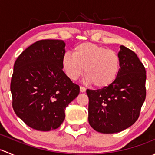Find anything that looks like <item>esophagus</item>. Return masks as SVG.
Listing matches in <instances>:
<instances>
[{
  "label": "esophagus",
  "mask_w": 155,
  "mask_h": 155,
  "mask_svg": "<svg viewBox=\"0 0 155 155\" xmlns=\"http://www.w3.org/2000/svg\"><path fill=\"white\" fill-rule=\"evenodd\" d=\"M86 91V88L83 86H80V91L81 92H85Z\"/></svg>",
  "instance_id": "1"
}]
</instances>
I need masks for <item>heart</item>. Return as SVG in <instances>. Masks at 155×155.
<instances>
[{
    "label": "heart",
    "instance_id": "heart-1",
    "mask_svg": "<svg viewBox=\"0 0 155 155\" xmlns=\"http://www.w3.org/2000/svg\"><path fill=\"white\" fill-rule=\"evenodd\" d=\"M62 66L70 79L76 80L84 73L86 80L96 87L110 85L116 79L121 67L118 53L92 43H82L73 48V54L67 52Z\"/></svg>",
    "mask_w": 155,
    "mask_h": 155
}]
</instances>
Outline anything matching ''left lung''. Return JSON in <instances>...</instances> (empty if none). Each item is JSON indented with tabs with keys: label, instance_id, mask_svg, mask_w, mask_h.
<instances>
[{
	"label": "left lung",
	"instance_id": "left-lung-1",
	"mask_svg": "<svg viewBox=\"0 0 155 155\" xmlns=\"http://www.w3.org/2000/svg\"><path fill=\"white\" fill-rule=\"evenodd\" d=\"M119 73L108 87L87 89L88 122L102 134L122 131L138 119L146 97L145 69L132 50L121 46Z\"/></svg>",
	"mask_w": 155,
	"mask_h": 155
}]
</instances>
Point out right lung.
I'll list each match as a JSON object with an SVG mask.
<instances>
[{"label": "right lung", "mask_w": 155, "mask_h": 155, "mask_svg": "<svg viewBox=\"0 0 155 155\" xmlns=\"http://www.w3.org/2000/svg\"><path fill=\"white\" fill-rule=\"evenodd\" d=\"M65 43L41 40L17 58L10 91L14 112L28 126L41 131L57 129L65 118V109L79 94L62 70Z\"/></svg>", "instance_id": "obj_1"}]
</instances>
